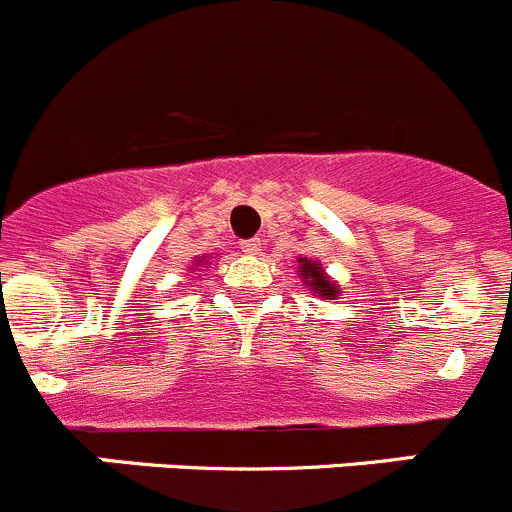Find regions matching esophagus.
Returning a JSON list of instances; mask_svg holds the SVG:
<instances>
[{"instance_id":"obj_1","label":"esophagus","mask_w":512,"mask_h":512,"mask_svg":"<svg viewBox=\"0 0 512 512\" xmlns=\"http://www.w3.org/2000/svg\"><path fill=\"white\" fill-rule=\"evenodd\" d=\"M240 250L245 252V255H257V252H260V240H257V237H252V240H242Z\"/></svg>"}]
</instances>
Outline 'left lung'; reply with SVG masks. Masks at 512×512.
I'll use <instances>...</instances> for the list:
<instances>
[{
	"label": "left lung",
	"instance_id": "1",
	"mask_svg": "<svg viewBox=\"0 0 512 512\" xmlns=\"http://www.w3.org/2000/svg\"><path fill=\"white\" fill-rule=\"evenodd\" d=\"M298 262H300V278H303V283L308 285L318 298L336 300L338 285L328 278L326 272H323V267L318 265V262L308 260V257H300Z\"/></svg>",
	"mask_w": 512,
	"mask_h": 512
}]
</instances>
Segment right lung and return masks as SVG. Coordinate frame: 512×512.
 I'll return each mask as SVG.
<instances>
[{
	"label": "right lung",
	"instance_id": "add662e5",
	"mask_svg": "<svg viewBox=\"0 0 512 512\" xmlns=\"http://www.w3.org/2000/svg\"><path fill=\"white\" fill-rule=\"evenodd\" d=\"M199 262H202V260H199Z\"/></svg>",
	"mask_w": 512,
	"mask_h": 512
}]
</instances>
